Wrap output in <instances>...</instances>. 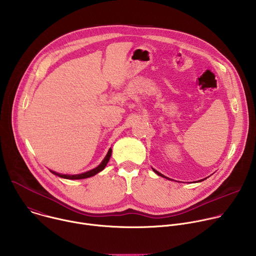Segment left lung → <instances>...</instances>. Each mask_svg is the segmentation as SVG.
Here are the masks:
<instances>
[{"mask_svg": "<svg viewBox=\"0 0 256 256\" xmlns=\"http://www.w3.org/2000/svg\"><path fill=\"white\" fill-rule=\"evenodd\" d=\"M152 169H153V171H154V172H155V173H156V174H158V175H159V176H162V177H164V178H166V179H167V178H168V177H166V176H164V175H163V174H162V173H160V172H158V171H157V170H156V169H154V168H152ZM168 179H169V180H172V179H170V178H168ZM204 179H206V178H204V179H200V180H198V181H196V182H200V181H202V180H204Z\"/></svg>", "mask_w": 256, "mask_h": 256, "instance_id": "1", "label": "left lung"}]
</instances>
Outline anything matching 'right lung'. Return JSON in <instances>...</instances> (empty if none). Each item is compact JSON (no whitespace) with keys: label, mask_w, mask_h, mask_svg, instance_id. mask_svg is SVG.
Masks as SVG:
<instances>
[{"label":"right lung","mask_w":256,"mask_h":256,"mask_svg":"<svg viewBox=\"0 0 256 256\" xmlns=\"http://www.w3.org/2000/svg\"><path fill=\"white\" fill-rule=\"evenodd\" d=\"M112 148L108 150L105 158L102 160V162L94 169L92 170H89L87 172H84V173H81V174H75V175H68V174H60V173H58V172H54L52 170H50L52 174L58 176V177H62V178H64V179H84V178H88V177H91V176H94L96 175L97 173H99L100 171H102L105 166L107 165L109 159H110V156H112Z\"/></svg>","instance_id":"add662e5"}]
</instances>
